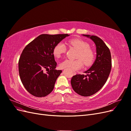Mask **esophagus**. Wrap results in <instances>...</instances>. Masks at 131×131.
<instances>
[{
	"label": "esophagus",
	"instance_id": "34e87169",
	"mask_svg": "<svg viewBox=\"0 0 131 131\" xmlns=\"http://www.w3.org/2000/svg\"><path fill=\"white\" fill-rule=\"evenodd\" d=\"M73 74H74V75L76 74V72H73Z\"/></svg>",
	"mask_w": 131,
	"mask_h": 131
}]
</instances>
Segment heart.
<instances>
[{"label": "heart", "mask_w": 131, "mask_h": 131, "mask_svg": "<svg viewBox=\"0 0 131 131\" xmlns=\"http://www.w3.org/2000/svg\"><path fill=\"white\" fill-rule=\"evenodd\" d=\"M69 43L71 46L78 50L76 60L65 59L59 64L62 69L69 68L73 70H77L82 68L84 63L86 66H89L93 63L95 58V53L91 48L89 43L81 40L75 39L70 40ZM66 46L62 42H59L55 45L53 50L54 57L58 58L64 54L66 51Z\"/></svg>", "instance_id": "b5f03b06"}]
</instances>
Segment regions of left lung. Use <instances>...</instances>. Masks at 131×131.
Wrapping results in <instances>:
<instances>
[{
  "label": "left lung",
  "instance_id": "obj_1",
  "mask_svg": "<svg viewBox=\"0 0 131 131\" xmlns=\"http://www.w3.org/2000/svg\"><path fill=\"white\" fill-rule=\"evenodd\" d=\"M90 37L96 46L97 57L93 64L84 73L77 74L71 79V85L75 92L84 97L90 96L100 90L107 81L112 69V57L108 47L101 38L94 35Z\"/></svg>",
  "mask_w": 131,
  "mask_h": 131
}]
</instances>
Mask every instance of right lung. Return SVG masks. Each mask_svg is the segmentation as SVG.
Segmentation results:
<instances>
[{"label": "right lung", "mask_w": 131, "mask_h": 131, "mask_svg": "<svg viewBox=\"0 0 131 131\" xmlns=\"http://www.w3.org/2000/svg\"><path fill=\"white\" fill-rule=\"evenodd\" d=\"M68 35L41 34L22 51L18 61L19 77L25 88L33 96L45 97L52 91L62 73V70L56 69L57 63L53 50L57 43Z\"/></svg>", "instance_id": "obj_1"}]
</instances>
